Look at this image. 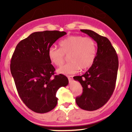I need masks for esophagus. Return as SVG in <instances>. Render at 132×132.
Listing matches in <instances>:
<instances>
[{"instance_id":"obj_1","label":"esophagus","mask_w":132,"mask_h":132,"mask_svg":"<svg viewBox=\"0 0 132 132\" xmlns=\"http://www.w3.org/2000/svg\"><path fill=\"white\" fill-rule=\"evenodd\" d=\"M68 80H69V81H71L72 80V79H73V76H71V75H68Z\"/></svg>"}]
</instances>
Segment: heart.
<instances>
[{
    "label": "heart",
    "instance_id": "1",
    "mask_svg": "<svg viewBox=\"0 0 132 132\" xmlns=\"http://www.w3.org/2000/svg\"><path fill=\"white\" fill-rule=\"evenodd\" d=\"M60 48L51 46L48 50L50 62L56 66H61L64 62L65 55H69L68 64L59 68L57 73L72 74L80 69L89 68L95 61L97 47L95 41L91 37L81 35L68 36L59 43Z\"/></svg>",
    "mask_w": 132,
    "mask_h": 132
}]
</instances>
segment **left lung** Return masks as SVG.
I'll list each match as a JSON object with an SVG mask.
<instances>
[{
	"label": "left lung",
	"mask_w": 132,
	"mask_h": 132,
	"mask_svg": "<svg viewBox=\"0 0 132 132\" xmlns=\"http://www.w3.org/2000/svg\"><path fill=\"white\" fill-rule=\"evenodd\" d=\"M97 43L98 50L94 63L82 76H75L83 87L76 103L84 110L93 111L103 107L114 93L119 61L115 49L106 37L87 29L80 30Z\"/></svg>",
	"instance_id": "8db88e82"
}]
</instances>
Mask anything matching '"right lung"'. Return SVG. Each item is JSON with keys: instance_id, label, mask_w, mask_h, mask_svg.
Instances as JSON below:
<instances>
[{"instance_id": "obj_1", "label": "right lung", "mask_w": 132, "mask_h": 132, "mask_svg": "<svg viewBox=\"0 0 132 132\" xmlns=\"http://www.w3.org/2000/svg\"><path fill=\"white\" fill-rule=\"evenodd\" d=\"M66 32L59 30L36 32L18 43L11 60V73L20 98L37 113H46L56 106V92L68 84L65 75H55L48 50Z\"/></svg>"}]
</instances>
